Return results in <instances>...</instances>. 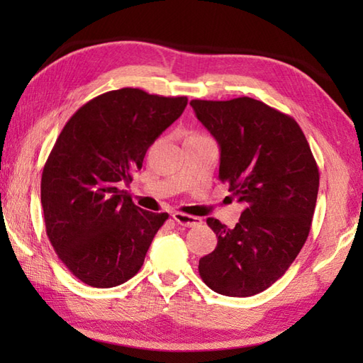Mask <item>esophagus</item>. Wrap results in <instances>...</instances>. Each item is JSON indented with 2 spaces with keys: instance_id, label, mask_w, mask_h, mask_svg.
Here are the masks:
<instances>
[{
  "instance_id": "34e87169",
  "label": "esophagus",
  "mask_w": 363,
  "mask_h": 363,
  "mask_svg": "<svg viewBox=\"0 0 363 363\" xmlns=\"http://www.w3.org/2000/svg\"><path fill=\"white\" fill-rule=\"evenodd\" d=\"M173 218H174V221L177 223V225L186 226V228H195V226H199L203 223L201 218L191 217V215L182 213V212H174L173 213Z\"/></svg>"
}]
</instances>
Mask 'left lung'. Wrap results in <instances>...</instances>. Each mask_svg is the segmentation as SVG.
Segmentation results:
<instances>
[{
    "label": "left lung",
    "instance_id": "obj_1",
    "mask_svg": "<svg viewBox=\"0 0 363 363\" xmlns=\"http://www.w3.org/2000/svg\"><path fill=\"white\" fill-rule=\"evenodd\" d=\"M190 104L220 145L218 179L245 203L233 229L207 218L218 243L199 260V276L220 295H257L287 272L307 240L318 165L298 123L265 103L240 96Z\"/></svg>",
    "mask_w": 363,
    "mask_h": 363
}]
</instances>
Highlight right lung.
I'll return each instance as SVG.
<instances>
[{"label":"right lung","instance_id":"obj_1","mask_svg":"<svg viewBox=\"0 0 363 363\" xmlns=\"http://www.w3.org/2000/svg\"><path fill=\"white\" fill-rule=\"evenodd\" d=\"M187 96L150 95L125 87L99 95L67 121L45 162L42 207L57 257L84 284L126 282L143 260L168 213L133 203V182L146 150L181 117Z\"/></svg>","mask_w":363,"mask_h":363}]
</instances>
